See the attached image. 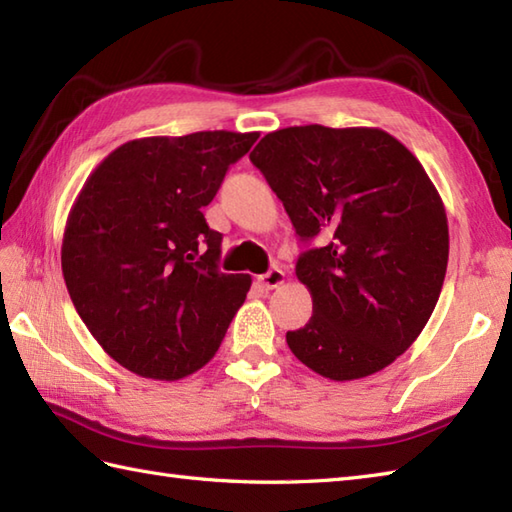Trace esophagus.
<instances>
[{
	"instance_id": "1",
	"label": "esophagus",
	"mask_w": 512,
	"mask_h": 512,
	"mask_svg": "<svg viewBox=\"0 0 512 512\" xmlns=\"http://www.w3.org/2000/svg\"><path fill=\"white\" fill-rule=\"evenodd\" d=\"M284 270H279V268H270L268 273H264V275H259L257 277V284L262 286V288H266V290H273V288H277V286H281L284 284Z\"/></svg>"
}]
</instances>
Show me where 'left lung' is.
<instances>
[{
    "label": "left lung",
    "mask_w": 512,
    "mask_h": 512,
    "mask_svg": "<svg viewBox=\"0 0 512 512\" xmlns=\"http://www.w3.org/2000/svg\"><path fill=\"white\" fill-rule=\"evenodd\" d=\"M301 242L312 317L286 341L330 380L394 363L436 308L449 262L440 195L411 151L376 127H286L250 151Z\"/></svg>",
    "instance_id": "8db88e82"
}]
</instances>
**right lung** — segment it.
Returning a JSON list of instances; mask_svg holds the SVG:
<instances>
[{"label": "right lung", "mask_w": 512, "mask_h": 512, "mask_svg": "<svg viewBox=\"0 0 512 512\" xmlns=\"http://www.w3.org/2000/svg\"><path fill=\"white\" fill-rule=\"evenodd\" d=\"M257 138L129 140L83 184L63 233V279L94 339L129 372L178 380L220 347L250 275L220 273L222 233L202 209Z\"/></svg>", "instance_id": "obj_1"}]
</instances>
